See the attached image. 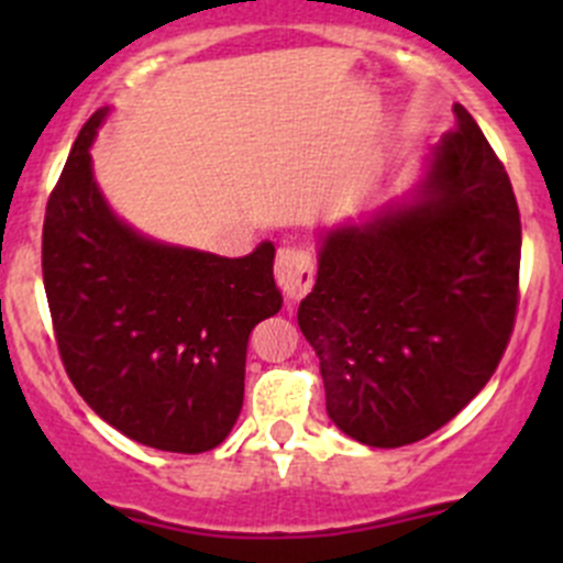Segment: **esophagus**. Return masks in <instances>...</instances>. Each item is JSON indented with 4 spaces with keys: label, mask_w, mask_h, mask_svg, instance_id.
Instances as JSON below:
<instances>
[{
    "label": "esophagus",
    "mask_w": 563,
    "mask_h": 563,
    "mask_svg": "<svg viewBox=\"0 0 563 563\" xmlns=\"http://www.w3.org/2000/svg\"><path fill=\"white\" fill-rule=\"evenodd\" d=\"M275 277H277V286L283 288L291 302L302 299L305 294L313 288L316 280V266L310 253L299 247H283L275 258Z\"/></svg>",
    "instance_id": "esophagus-1"
}]
</instances>
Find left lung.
Segmentation results:
<instances>
[{
  "label": "left lung",
  "mask_w": 563,
  "mask_h": 563,
  "mask_svg": "<svg viewBox=\"0 0 563 563\" xmlns=\"http://www.w3.org/2000/svg\"><path fill=\"white\" fill-rule=\"evenodd\" d=\"M400 198L318 225L299 329L321 360L327 413L395 450L457 417L490 382L518 310L512 181L463 106Z\"/></svg>",
  "instance_id": "obj_1"
}]
</instances>
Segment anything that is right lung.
Listing matches in <instances>:
<instances>
[{"instance_id":"obj_1","label":"right lung","mask_w":563,"mask_h":563,"mask_svg":"<svg viewBox=\"0 0 563 563\" xmlns=\"http://www.w3.org/2000/svg\"><path fill=\"white\" fill-rule=\"evenodd\" d=\"M108 113L84 124L45 207L56 345L73 387L111 428L152 450L198 455L236 424L250 332L283 308L275 245L225 258L119 218L89 155Z\"/></svg>"}]
</instances>
